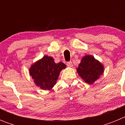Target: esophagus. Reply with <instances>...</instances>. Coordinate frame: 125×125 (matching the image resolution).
Instances as JSON below:
<instances>
[{"mask_svg": "<svg viewBox=\"0 0 125 125\" xmlns=\"http://www.w3.org/2000/svg\"><path fill=\"white\" fill-rule=\"evenodd\" d=\"M66 64H67V66H68V67H73V62L71 61L68 62Z\"/></svg>", "mask_w": 125, "mask_h": 125, "instance_id": "1", "label": "esophagus"}]
</instances>
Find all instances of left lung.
Wrapping results in <instances>:
<instances>
[{"mask_svg":"<svg viewBox=\"0 0 125 125\" xmlns=\"http://www.w3.org/2000/svg\"><path fill=\"white\" fill-rule=\"evenodd\" d=\"M76 71L84 82L91 84L104 73V66L93 56L86 55L82 58Z\"/></svg>","mask_w":125,"mask_h":125,"instance_id":"1","label":"left lung"}]
</instances>
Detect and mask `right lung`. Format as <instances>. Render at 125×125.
<instances>
[{
  "instance_id": "right-lung-1",
  "label": "right lung",
  "mask_w": 125,
  "mask_h": 125,
  "mask_svg": "<svg viewBox=\"0 0 125 125\" xmlns=\"http://www.w3.org/2000/svg\"><path fill=\"white\" fill-rule=\"evenodd\" d=\"M66 68L63 62L56 63L52 57L44 56L31 66L29 74L37 86L50 90L56 84L61 71Z\"/></svg>"
}]
</instances>
